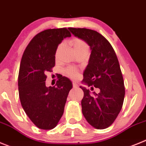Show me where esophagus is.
<instances>
[{"mask_svg": "<svg viewBox=\"0 0 146 146\" xmlns=\"http://www.w3.org/2000/svg\"><path fill=\"white\" fill-rule=\"evenodd\" d=\"M73 89H76V88L78 87V85H77V84H76V83H73Z\"/></svg>", "mask_w": 146, "mask_h": 146, "instance_id": "34e87169", "label": "esophagus"}]
</instances>
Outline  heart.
<instances>
[{
  "label": "heart",
  "mask_w": 146,
  "mask_h": 146,
  "mask_svg": "<svg viewBox=\"0 0 146 146\" xmlns=\"http://www.w3.org/2000/svg\"><path fill=\"white\" fill-rule=\"evenodd\" d=\"M70 44L73 46V49H74L75 52H78V51H83V50H86L88 51L89 49V46L86 44L84 40H83L82 39L78 38H74L72 40H70ZM62 46V44H60V45L57 46V50H56V53H55V56L57 57L58 56V54L60 52V49H61ZM65 73L68 76H69L70 78H77L78 76V71L75 69V68H69L68 69L65 70Z\"/></svg>",
  "instance_id": "1"
}]
</instances>
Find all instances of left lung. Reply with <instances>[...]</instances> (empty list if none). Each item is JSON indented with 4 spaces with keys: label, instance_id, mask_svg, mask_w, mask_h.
<instances>
[{
    "label": "left lung",
    "instance_id": "left-lung-1",
    "mask_svg": "<svg viewBox=\"0 0 146 146\" xmlns=\"http://www.w3.org/2000/svg\"><path fill=\"white\" fill-rule=\"evenodd\" d=\"M68 29L91 48L83 83L92 89L94 86L100 90L98 94H90L89 89L80 86L84 91L83 115L94 128H108L121 110L125 95L124 80L115 51L108 40L97 31L86 28Z\"/></svg>",
    "mask_w": 146,
    "mask_h": 146
}]
</instances>
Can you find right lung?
<instances>
[{
    "instance_id": "1",
    "label": "right lung",
    "mask_w": 146,
    "mask_h": 146,
    "mask_svg": "<svg viewBox=\"0 0 146 146\" xmlns=\"http://www.w3.org/2000/svg\"><path fill=\"white\" fill-rule=\"evenodd\" d=\"M70 36L65 27L42 31L29 43L21 60L18 76L21 105L33 123L41 129H52L57 125L73 87L70 80L62 75L54 86L47 87L45 74L54 67L59 44Z\"/></svg>"
}]
</instances>
